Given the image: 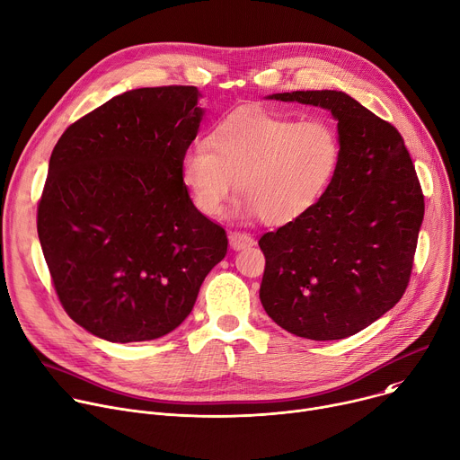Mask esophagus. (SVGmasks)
<instances>
[{"mask_svg": "<svg viewBox=\"0 0 460 460\" xmlns=\"http://www.w3.org/2000/svg\"><path fill=\"white\" fill-rule=\"evenodd\" d=\"M229 243H231V247L234 249V252H240V249L252 247L255 243V238L252 234H247V233L234 231V233L229 234Z\"/></svg>", "mask_w": 460, "mask_h": 460, "instance_id": "1", "label": "esophagus"}]
</instances>
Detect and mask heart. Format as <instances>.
Segmentation results:
<instances>
[{"label": "heart", "instance_id": "b5f03b06", "mask_svg": "<svg viewBox=\"0 0 460 460\" xmlns=\"http://www.w3.org/2000/svg\"><path fill=\"white\" fill-rule=\"evenodd\" d=\"M340 161V132L328 119L240 110L217 124L207 145L183 155L181 181L208 218L224 215L236 181L238 217L288 226L319 203Z\"/></svg>", "mask_w": 460, "mask_h": 460}]
</instances>
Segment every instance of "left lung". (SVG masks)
<instances>
[{
	"mask_svg": "<svg viewBox=\"0 0 460 460\" xmlns=\"http://www.w3.org/2000/svg\"><path fill=\"white\" fill-rule=\"evenodd\" d=\"M268 99L328 110L341 161L301 220L266 233L261 303L286 332L314 341L354 336L387 314L407 288L424 196L393 124L336 90Z\"/></svg>",
	"mask_w": 460,
	"mask_h": 460,
	"instance_id": "obj_1",
	"label": "left lung"
}]
</instances>
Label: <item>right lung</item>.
I'll return each mask as SVG.
<instances>
[{"label": "right lung", "mask_w": 460, "mask_h": 460, "mask_svg": "<svg viewBox=\"0 0 460 460\" xmlns=\"http://www.w3.org/2000/svg\"><path fill=\"white\" fill-rule=\"evenodd\" d=\"M199 97L194 86L124 92L71 124L51 154L40 245L64 310L101 340L176 330L227 253L226 231L181 181Z\"/></svg>", "instance_id": "right-lung-1"}]
</instances>
